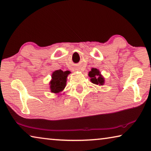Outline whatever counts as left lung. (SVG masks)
Returning a JSON list of instances; mask_svg holds the SVG:
<instances>
[{"instance_id": "8db88e82", "label": "left lung", "mask_w": 151, "mask_h": 151, "mask_svg": "<svg viewBox=\"0 0 151 151\" xmlns=\"http://www.w3.org/2000/svg\"><path fill=\"white\" fill-rule=\"evenodd\" d=\"M88 75L91 78V82L93 84L102 86L105 83V78L100 73L99 69L93 68L91 70L88 72Z\"/></svg>"}]
</instances>
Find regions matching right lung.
<instances>
[{
	"label": "right lung",
	"instance_id": "add662e5",
	"mask_svg": "<svg viewBox=\"0 0 151 151\" xmlns=\"http://www.w3.org/2000/svg\"><path fill=\"white\" fill-rule=\"evenodd\" d=\"M70 71H63L62 70H57L52 74V79L50 82V89L51 93L55 94L60 95L66 85L67 77Z\"/></svg>",
	"mask_w": 151,
	"mask_h": 151
}]
</instances>
